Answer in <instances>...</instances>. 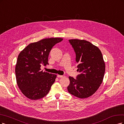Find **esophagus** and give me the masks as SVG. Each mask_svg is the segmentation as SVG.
Segmentation results:
<instances>
[{"label": "esophagus", "mask_w": 124, "mask_h": 124, "mask_svg": "<svg viewBox=\"0 0 124 124\" xmlns=\"http://www.w3.org/2000/svg\"><path fill=\"white\" fill-rule=\"evenodd\" d=\"M57 76H58V77H59V78H62V77H65V76H64V75H57Z\"/></svg>", "instance_id": "34e87169"}]
</instances>
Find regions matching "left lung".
Listing matches in <instances>:
<instances>
[{"mask_svg": "<svg viewBox=\"0 0 124 124\" xmlns=\"http://www.w3.org/2000/svg\"><path fill=\"white\" fill-rule=\"evenodd\" d=\"M76 55L77 71L80 73L77 79L70 76L69 92L79 98L93 95L102 83L105 72V63L98 47L85 39L69 40Z\"/></svg>", "mask_w": 124, "mask_h": 124, "instance_id": "obj_1", "label": "left lung"}]
</instances>
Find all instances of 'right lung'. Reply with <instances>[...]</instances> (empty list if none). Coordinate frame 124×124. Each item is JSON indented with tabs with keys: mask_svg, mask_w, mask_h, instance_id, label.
<instances>
[{
	"mask_svg": "<svg viewBox=\"0 0 124 124\" xmlns=\"http://www.w3.org/2000/svg\"><path fill=\"white\" fill-rule=\"evenodd\" d=\"M63 40L60 38L44 39L30 43L18 54L15 66L16 82L19 89L31 100L43 98L48 93L57 75L41 70L46 66L53 47Z\"/></svg>",
	"mask_w": 124,
	"mask_h": 124,
	"instance_id": "obj_1",
	"label": "right lung"
}]
</instances>
